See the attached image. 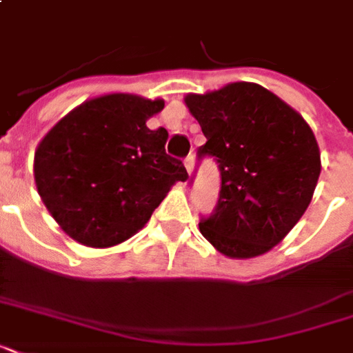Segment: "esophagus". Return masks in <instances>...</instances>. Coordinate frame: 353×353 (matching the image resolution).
<instances>
[{
  "mask_svg": "<svg viewBox=\"0 0 353 353\" xmlns=\"http://www.w3.org/2000/svg\"><path fill=\"white\" fill-rule=\"evenodd\" d=\"M194 159H196V157H194V154H188L187 157H185V168L188 170V174H190L194 168Z\"/></svg>",
  "mask_w": 353,
  "mask_h": 353,
  "instance_id": "obj_1",
  "label": "esophagus"
}]
</instances>
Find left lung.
Returning <instances> with one entry per match:
<instances>
[{
    "label": "left lung",
    "instance_id": "obj_1",
    "mask_svg": "<svg viewBox=\"0 0 353 353\" xmlns=\"http://www.w3.org/2000/svg\"><path fill=\"white\" fill-rule=\"evenodd\" d=\"M185 102L207 137L198 159L214 157L221 177L218 203L199 231L225 256L268 252L301 220L317 187L321 154L312 128L251 82Z\"/></svg>",
    "mask_w": 353,
    "mask_h": 353
}]
</instances>
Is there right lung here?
<instances>
[{
    "instance_id": "right-lung-1",
    "label": "right lung",
    "mask_w": 353,
    "mask_h": 353,
    "mask_svg": "<svg viewBox=\"0 0 353 353\" xmlns=\"http://www.w3.org/2000/svg\"><path fill=\"white\" fill-rule=\"evenodd\" d=\"M165 102L113 93L68 113L34 154V181L47 210L73 240L112 247L150 220L176 181L188 177L166 154L165 128L150 130Z\"/></svg>"
}]
</instances>
